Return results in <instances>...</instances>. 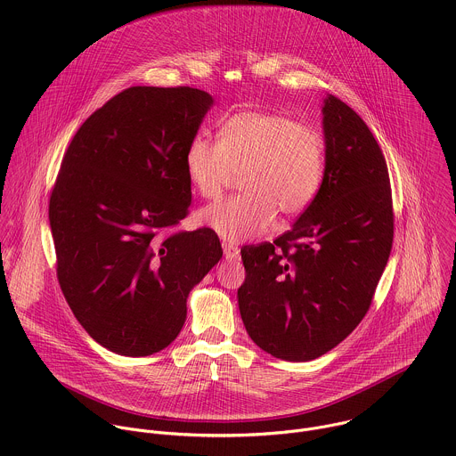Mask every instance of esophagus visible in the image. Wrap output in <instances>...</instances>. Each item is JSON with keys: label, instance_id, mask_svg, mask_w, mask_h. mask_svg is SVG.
<instances>
[{"label": "esophagus", "instance_id": "obj_1", "mask_svg": "<svg viewBox=\"0 0 456 456\" xmlns=\"http://www.w3.org/2000/svg\"><path fill=\"white\" fill-rule=\"evenodd\" d=\"M222 247H224V256H225L227 261H236V259L240 257V248H238L234 243L224 241Z\"/></svg>", "mask_w": 456, "mask_h": 456}]
</instances>
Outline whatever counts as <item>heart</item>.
Segmentation results:
<instances>
[{
	"mask_svg": "<svg viewBox=\"0 0 456 456\" xmlns=\"http://www.w3.org/2000/svg\"><path fill=\"white\" fill-rule=\"evenodd\" d=\"M184 168L204 199L218 197L241 174L245 191L204 208L199 220L227 241H245L265 232L277 209L297 216L314 202L325 175V143L286 115L247 110L222 124L218 142L193 136Z\"/></svg>",
	"mask_w": 456,
	"mask_h": 456,
	"instance_id": "b5f03b06",
	"label": "heart"
}]
</instances>
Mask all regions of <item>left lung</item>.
<instances>
[{
	"instance_id": "1",
	"label": "left lung",
	"mask_w": 456,
	"mask_h": 456,
	"mask_svg": "<svg viewBox=\"0 0 456 456\" xmlns=\"http://www.w3.org/2000/svg\"><path fill=\"white\" fill-rule=\"evenodd\" d=\"M325 175L314 202L273 243L241 248L243 325L266 354L307 362L366 316L393 248L387 163L366 122L329 94Z\"/></svg>"
}]
</instances>
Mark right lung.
<instances>
[{"instance_id": "obj_1", "label": "right lung", "mask_w": 456, "mask_h": 456, "mask_svg": "<svg viewBox=\"0 0 456 456\" xmlns=\"http://www.w3.org/2000/svg\"><path fill=\"white\" fill-rule=\"evenodd\" d=\"M213 104L199 88L131 86L83 122L61 159L49 199L58 282L113 354L167 348L190 291L222 259L208 227L158 238L188 215L184 152Z\"/></svg>"}]
</instances>
